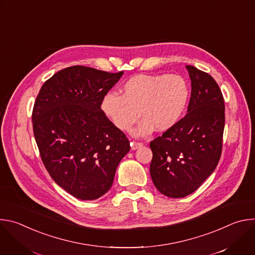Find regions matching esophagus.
<instances>
[{
    "mask_svg": "<svg viewBox=\"0 0 255 255\" xmlns=\"http://www.w3.org/2000/svg\"><path fill=\"white\" fill-rule=\"evenodd\" d=\"M143 146V144L142 143H140V142H131V149L132 150H136V149H138V148H140V147H142Z\"/></svg>",
    "mask_w": 255,
    "mask_h": 255,
    "instance_id": "1",
    "label": "esophagus"
}]
</instances>
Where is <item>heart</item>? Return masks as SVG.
<instances>
[{
	"instance_id": "heart-1",
	"label": "heart",
	"mask_w": 255,
	"mask_h": 255,
	"mask_svg": "<svg viewBox=\"0 0 255 255\" xmlns=\"http://www.w3.org/2000/svg\"><path fill=\"white\" fill-rule=\"evenodd\" d=\"M122 95L107 93L101 103L103 113L121 131H132L135 137L149 135L156 130L165 132L183 117L190 98L187 81L178 75H138L122 87Z\"/></svg>"
}]
</instances>
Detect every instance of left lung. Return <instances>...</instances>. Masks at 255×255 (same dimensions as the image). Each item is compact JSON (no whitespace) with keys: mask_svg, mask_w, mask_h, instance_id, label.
<instances>
[{"mask_svg":"<svg viewBox=\"0 0 255 255\" xmlns=\"http://www.w3.org/2000/svg\"><path fill=\"white\" fill-rule=\"evenodd\" d=\"M187 115L150 142V175L155 188L169 198L194 193L213 173L222 151L225 105L215 80L195 66Z\"/></svg>","mask_w":255,"mask_h":255,"instance_id":"8db88e82","label":"left lung"}]
</instances>
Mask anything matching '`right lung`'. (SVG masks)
<instances>
[{"mask_svg":"<svg viewBox=\"0 0 255 255\" xmlns=\"http://www.w3.org/2000/svg\"><path fill=\"white\" fill-rule=\"evenodd\" d=\"M87 66H70L46 81L35 101L32 123L41 159L55 183L83 201L97 200L113 185L129 152V140L101 109L121 79Z\"/></svg>","mask_w":255,"mask_h":255,"instance_id":"1","label":"right lung"}]
</instances>
